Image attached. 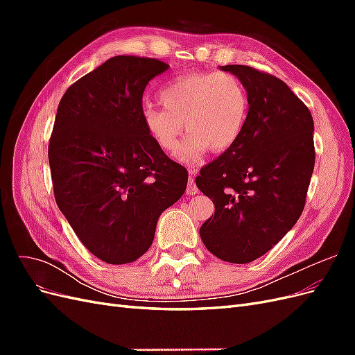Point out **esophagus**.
Instances as JSON below:
<instances>
[{
    "mask_svg": "<svg viewBox=\"0 0 355 355\" xmlns=\"http://www.w3.org/2000/svg\"><path fill=\"white\" fill-rule=\"evenodd\" d=\"M187 194H188V196H196V194H198V188H197L196 182H194V179H192V178H189V180H188Z\"/></svg>",
    "mask_w": 355,
    "mask_h": 355,
    "instance_id": "1",
    "label": "esophagus"
}]
</instances>
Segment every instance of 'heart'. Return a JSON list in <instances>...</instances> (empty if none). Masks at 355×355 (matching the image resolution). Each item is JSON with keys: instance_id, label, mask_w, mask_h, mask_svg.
Segmentation results:
<instances>
[{"instance_id": "b5f03b06", "label": "heart", "mask_w": 355, "mask_h": 355, "mask_svg": "<svg viewBox=\"0 0 355 355\" xmlns=\"http://www.w3.org/2000/svg\"><path fill=\"white\" fill-rule=\"evenodd\" d=\"M158 99L163 108L146 106L142 111L145 132L161 151L173 154L187 130L189 136L178 158L188 166L198 164L209 149L225 153L232 148L249 112L244 85L228 72L180 75L159 92Z\"/></svg>"}]
</instances>
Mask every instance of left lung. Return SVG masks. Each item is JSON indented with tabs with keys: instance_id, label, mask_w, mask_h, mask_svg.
Returning <instances> with one entry per match:
<instances>
[{
	"instance_id": "1",
	"label": "left lung",
	"mask_w": 355,
	"mask_h": 355,
	"mask_svg": "<svg viewBox=\"0 0 355 355\" xmlns=\"http://www.w3.org/2000/svg\"><path fill=\"white\" fill-rule=\"evenodd\" d=\"M249 98L239 141L196 179L213 200L201 225L207 250L231 263H249L280 241L302 214L315 164L314 120L288 85L244 65L220 67Z\"/></svg>"
}]
</instances>
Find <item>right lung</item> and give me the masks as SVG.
<instances>
[{"instance_id": "1", "label": "right lung", "mask_w": 355, "mask_h": 355, "mask_svg": "<svg viewBox=\"0 0 355 355\" xmlns=\"http://www.w3.org/2000/svg\"><path fill=\"white\" fill-rule=\"evenodd\" d=\"M168 69L115 56L63 94L49 145L58 207L90 253L111 265L139 259L159 214L184 196L185 167L151 141L142 123L148 83Z\"/></svg>"}]
</instances>
